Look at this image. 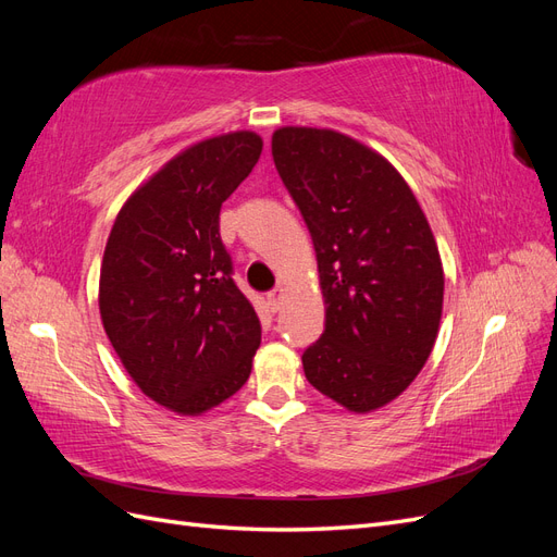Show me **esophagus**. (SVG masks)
<instances>
[{
    "mask_svg": "<svg viewBox=\"0 0 557 557\" xmlns=\"http://www.w3.org/2000/svg\"><path fill=\"white\" fill-rule=\"evenodd\" d=\"M281 301H283V288H274V290L267 293V305L272 311L281 309Z\"/></svg>",
    "mask_w": 557,
    "mask_h": 557,
    "instance_id": "esophagus-1",
    "label": "esophagus"
}]
</instances>
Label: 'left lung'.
Wrapping results in <instances>:
<instances>
[{
  "mask_svg": "<svg viewBox=\"0 0 557 557\" xmlns=\"http://www.w3.org/2000/svg\"><path fill=\"white\" fill-rule=\"evenodd\" d=\"M272 156L327 305L305 374L348 411L379 409L418 376L440 330L444 269L428 218L391 162L339 132L276 129Z\"/></svg>",
  "mask_w": 557,
  "mask_h": 557,
  "instance_id": "8db88e82",
  "label": "left lung"
}]
</instances>
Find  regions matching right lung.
I'll list each match as a JSON object with an SVG mask.
<instances>
[{
  "label": "right lung",
  "instance_id": "1",
  "mask_svg": "<svg viewBox=\"0 0 557 557\" xmlns=\"http://www.w3.org/2000/svg\"><path fill=\"white\" fill-rule=\"evenodd\" d=\"M262 139L199 141L144 183L117 213L99 276L109 342L141 393L195 416L248 381L260 318L232 274L221 207L252 172Z\"/></svg>",
  "mask_w": 557,
  "mask_h": 557
}]
</instances>
